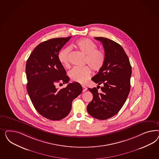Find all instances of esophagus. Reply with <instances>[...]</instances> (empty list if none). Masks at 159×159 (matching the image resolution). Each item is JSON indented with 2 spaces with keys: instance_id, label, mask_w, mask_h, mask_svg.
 <instances>
[{
  "instance_id": "esophagus-1",
  "label": "esophagus",
  "mask_w": 159,
  "mask_h": 159,
  "mask_svg": "<svg viewBox=\"0 0 159 159\" xmlns=\"http://www.w3.org/2000/svg\"><path fill=\"white\" fill-rule=\"evenodd\" d=\"M83 87V92H86L87 90V87H86L85 86H82Z\"/></svg>"
}]
</instances>
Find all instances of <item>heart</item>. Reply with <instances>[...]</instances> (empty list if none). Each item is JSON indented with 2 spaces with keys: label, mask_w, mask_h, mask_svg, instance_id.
<instances>
[{
  "label": "heart",
  "mask_w": 159,
  "mask_h": 159,
  "mask_svg": "<svg viewBox=\"0 0 159 159\" xmlns=\"http://www.w3.org/2000/svg\"><path fill=\"white\" fill-rule=\"evenodd\" d=\"M74 47L84 55H86L84 62L94 71H98L102 67L106 55L103 50L97 49V45L89 39H79L76 41ZM70 49L65 47L58 52V60L65 66L69 65V53ZM91 70L87 66L75 67L69 72V76L74 82L84 84L90 76Z\"/></svg>",
  "instance_id": "1"
}]
</instances>
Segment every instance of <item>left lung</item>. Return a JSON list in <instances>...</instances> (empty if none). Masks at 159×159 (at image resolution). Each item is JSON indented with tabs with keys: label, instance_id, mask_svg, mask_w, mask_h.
I'll use <instances>...</instances> for the list:
<instances>
[{
	"label": "left lung",
	"instance_id": "left-lung-1",
	"mask_svg": "<svg viewBox=\"0 0 159 159\" xmlns=\"http://www.w3.org/2000/svg\"><path fill=\"white\" fill-rule=\"evenodd\" d=\"M104 47L106 59L99 72L92 77L102 92L96 87L89 88L93 96L87 107L88 113L98 120H107L115 116L121 109L130 92L132 67L129 58L120 44L110 39L95 37Z\"/></svg>",
	"mask_w": 159,
	"mask_h": 159
}]
</instances>
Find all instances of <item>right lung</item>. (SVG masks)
<instances>
[{"label":"right lung","mask_w":159,"mask_h":159,"mask_svg":"<svg viewBox=\"0 0 159 159\" xmlns=\"http://www.w3.org/2000/svg\"><path fill=\"white\" fill-rule=\"evenodd\" d=\"M70 38L50 39L39 43L26 63L27 90L31 101L39 114L50 120L65 118L71 110L73 100L83 90L78 82L69 83L60 90L55 87L57 83L69 81L58 54Z\"/></svg>","instance_id":"right-lung-1"}]
</instances>
